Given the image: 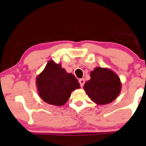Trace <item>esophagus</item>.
I'll list each match as a JSON object with an SVG mask.
<instances>
[{"mask_svg": "<svg viewBox=\"0 0 146 146\" xmlns=\"http://www.w3.org/2000/svg\"><path fill=\"white\" fill-rule=\"evenodd\" d=\"M79 84H80V86H81V87H82L84 86V84H85V79H80L79 80Z\"/></svg>", "mask_w": 146, "mask_h": 146, "instance_id": "esophagus-1", "label": "esophagus"}]
</instances>
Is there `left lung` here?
<instances>
[{
    "instance_id": "8db88e82",
    "label": "left lung",
    "mask_w": 146,
    "mask_h": 146,
    "mask_svg": "<svg viewBox=\"0 0 146 146\" xmlns=\"http://www.w3.org/2000/svg\"><path fill=\"white\" fill-rule=\"evenodd\" d=\"M90 77L85 83L84 89L96 104H109L119 96L122 84L117 73L111 69L97 67L91 71Z\"/></svg>"
}]
</instances>
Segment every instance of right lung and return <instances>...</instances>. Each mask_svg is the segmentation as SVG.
I'll list each match as a JSON object with an SVG mask.
<instances>
[{
	"instance_id": "1",
	"label": "right lung",
	"mask_w": 146,
	"mask_h": 146,
	"mask_svg": "<svg viewBox=\"0 0 146 146\" xmlns=\"http://www.w3.org/2000/svg\"><path fill=\"white\" fill-rule=\"evenodd\" d=\"M38 95L45 102L62 106L69 100L71 92L80 88V84L72 73H68L61 64L54 60L48 62L41 73L36 77Z\"/></svg>"
}]
</instances>
